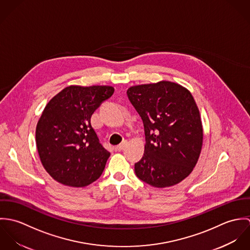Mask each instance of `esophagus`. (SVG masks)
I'll use <instances>...</instances> for the list:
<instances>
[{
  "label": "esophagus",
  "mask_w": 250,
  "mask_h": 250,
  "mask_svg": "<svg viewBox=\"0 0 250 250\" xmlns=\"http://www.w3.org/2000/svg\"><path fill=\"white\" fill-rule=\"evenodd\" d=\"M126 144H127L126 142H123L121 144H119V145H117V146L115 147V150H116V151H118V152H120V151H121V150L126 146Z\"/></svg>",
  "instance_id": "obj_1"
}]
</instances>
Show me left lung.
<instances>
[{"label":"left lung","instance_id":"obj_1","mask_svg":"<svg viewBox=\"0 0 250 250\" xmlns=\"http://www.w3.org/2000/svg\"><path fill=\"white\" fill-rule=\"evenodd\" d=\"M127 95L145 133L136 175L155 188L178 184L193 170L203 143L200 113L191 93L176 83L161 81L131 86Z\"/></svg>","mask_w":250,"mask_h":250}]
</instances>
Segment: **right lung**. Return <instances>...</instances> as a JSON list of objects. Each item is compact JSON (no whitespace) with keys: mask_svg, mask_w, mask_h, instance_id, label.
<instances>
[{"mask_svg":"<svg viewBox=\"0 0 250 250\" xmlns=\"http://www.w3.org/2000/svg\"><path fill=\"white\" fill-rule=\"evenodd\" d=\"M114 92L109 85H70L54 96L37 122L42 166L57 182L74 188L99 178L110 153L91 126L92 113Z\"/></svg>","mask_w":250,"mask_h":250,"instance_id":"1","label":"right lung"}]
</instances>
